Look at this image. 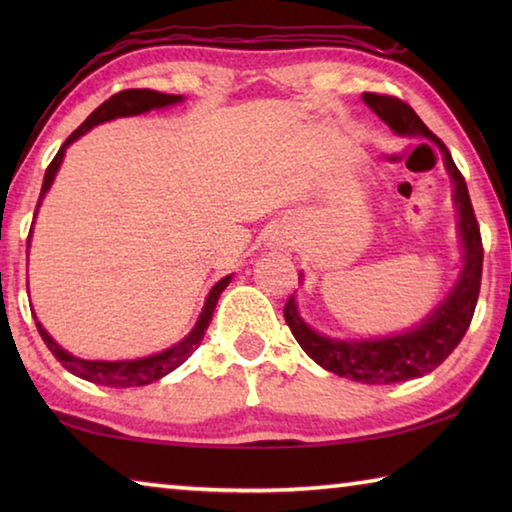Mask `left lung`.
<instances>
[{"instance_id":"obj_1","label":"left lung","mask_w":512,"mask_h":512,"mask_svg":"<svg viewBox=\"0 0 512 512\" xmlns=\"http://www.w3.org/2000/svg\"><path fill=\"white\" fill-rule=\"evenodd\" d=\"M363 101L397 135L427 137V140H431L443 151L445 167L454 183L458 235H461L463 244V271L458 275L454 289L447 293V298L418 327L404 334L361 341L329 339V336L314 332L300 318L293 296L284 305V320H287L291 334L296 336L300 348L318 366H323L339 377L361 381V384H395V381L415 379L436 370L454 352L456 345L461 343L467 327L472 323L476 300H479L483 244L470 194H467L465 178L454 164L447 146L424 126V121L402 99L388 97V94L363 92Z\"/></svg>"}]
</instances>
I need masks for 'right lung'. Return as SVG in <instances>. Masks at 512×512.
I'll list each match as a JSON object with an SVG mask.
<instances>
[{"instance_id":"right-lung-1","label":"right lung","mask_w":512,"mask_h":512,"mask_svg":"<svg viewBox=\"0 0 512 512\" xmlns=\"http://www.w3.org/2000/svg\"><path fill=\"white\" fill-rule=\"evenodd\" d=\"M178 101H183L180 94H162V92H155V90H124V92L112 94L108 101H103L101 106L94 110L92 115L85 119L72 135L67 137L65 144L58 149L56 158L51 160V164L45 171V180H42V189H40L36 212H38V207L42 203V198H45V194L49 192L51 183H54L58 167H60V162H63V155H65L69 144L79 140V137L88 133L90 128L103 124V121H110V119H117V117L142 115V112H149L153 108L173 106V103H178ZM29 239H31V235H29ZM27 250H29V241H27ZM230 280H232V275H225L214 284L210 296H207V300H205V307L201 311V316H198V320H196L194 329L185 336L183 341L176 343L169 350L151 354V357H144V359H131V361H88V359H79V357H74V354H69L67 350L60 348V345L45 332V327H42L38 320H36V327H38V332L42 336V341H45V345L51 350V354H54V357L60 363H63V368L72 372V375L81 377L85 381H92V384H101V386H110V388L146 386V384H153V381L162 379L164 375H169L171 370L183 366V363L189 357H192V352L198 348V345H201L207 327H210V320H212L216 302H219V296L223 293V289L228 287Z\"/></svg>"}]
</instances>
